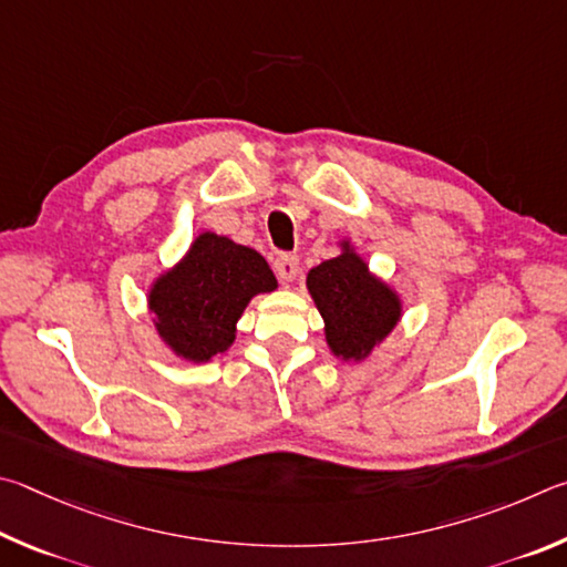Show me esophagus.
<instances>
[{"instance_id":"34e87169","label":"esophagus","mask_w":567,"mask_h":567,"mask_svg":"<svg viewBox=\"0 0 567 567\" xmlns=\"http://www.w3.org/2000/svg\"><path fill=\"white\" fill-rule=\"evenodd\" d=\"M299 258L291 256V254H281L274 261V271L276 276L281 278V281H293L296 276H299Z\"/></svg>"}]
</instances>
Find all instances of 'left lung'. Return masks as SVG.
Instances as JSON below:
<instances>
[{"mask_svg":"<svg viewBox=\"0 0 567 567\" xmlns=\"http://www.w3.org/2000/svg\"><path fill=\"white\" fill-rule=\"evenodd\" d=\"M306 284L326 321V341L343 361L365 359L401 319L395 293L349 248L311 268Z\"/></svg>","mask_w":567,"mask_h":567,"instance_id":"left-lung-1","label":"left lung"}]
</instances>
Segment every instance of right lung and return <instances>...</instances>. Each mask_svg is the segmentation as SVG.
Listing matches in <instances>:
<instances>
[{
	"mask_svg": "<svg viewBox=\"0 0 567 567\" xmlns=\"http://www.w3.org/2000/svg\"><path fill=\"white\" fill-rule=\"evenodd\" d=\"M276 276L254 248L202 234L174 271L148 296L156 331L186 361L206 363L236 339V321L256 293L274 291Z\"/></svg>",
	"mask_w": 567,
	"mask_h": 567,
	"instance_id": "obj_1",
	"label": "right lung"
}]
</instances>
